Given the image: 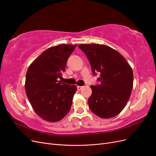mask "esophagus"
Returning a JSON list of instances; mask_svg holds the SVG:
<instances>
[{
  "instance_id": "esophagus-1",
  "label": "esophagus",
  "mask_w": 156,
  "mask_h": 156,
  "mask_svg": "<svg viewBox=\"0 0 156 156\" xmlns=\"http://www.w3.org/2000/svg\"><path fill=\"white\" fill-rule=\"evenodd\" d=\"M77 90H81L83 88V87H82V86H77Z\"/></svg>"
}]
</instances>
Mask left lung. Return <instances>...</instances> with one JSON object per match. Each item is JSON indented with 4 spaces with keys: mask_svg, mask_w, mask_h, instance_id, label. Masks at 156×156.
I'll return each mask as SVG.
<instances>
[{
    "mask_svg": "<svg viewBox=\"0 0 156 156\" xmlns=\"http://www.w3.org/2000/svg\"><path fill=\"white\" fill-rule=\"evenodd\" d=\"M88 58L94 75L100 74L99 85L90 86L88 106L101 119H110L123 110L131 96L133 84V70L119 52L105 45H78Z\"/></svg>",
    "mask_w": 156,
    "mask_h": 156,
    "instance_id": "1",
    "label": "left lung"
}]
</instances>
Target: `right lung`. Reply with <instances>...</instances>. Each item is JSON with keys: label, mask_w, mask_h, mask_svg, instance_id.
Masks as SVG:
<instances>
[{"label": "right lung", "mask_w": 156, "mask_h": 156, "mask_svg": "<svg viewBox=\"0 0 156 156\" xmlns=\"http://www.w3.org/2000/svg\"><path fill=\"white\" fill-rule=\"evenodd\" d=\"M77 45L62 44L46 49L29 66L25 91L36 114L49 122L62 120L69 112L77 86L58 81L65 72Z\"/></svg>", "instance_id": "obj_1"}]
</instances>
